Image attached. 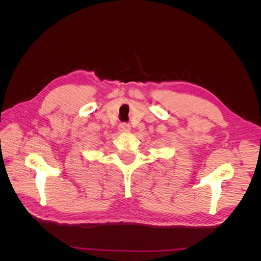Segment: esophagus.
I'll use <instances>...</instances> for the list:
<instances>
[{
  "label": "esophagus",
  "mask_w": 261,
  "mask_h": 261,
  "mask_svg": "<svg viewBox=\"0 0 261 261\" xmlns=\"http://www.w3.org/2000/svg\"><path fill=\"white\" fill-rule=\"evenodd\" d=\"M118 129L123 133H128L130 130V125L127 123H121L120 126H118Z\"/></svg>",
  "instance_id": "34e87169"
}]
</instances>
